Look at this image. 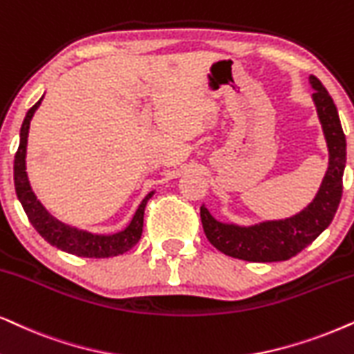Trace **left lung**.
Instances as JSON below:
<instances>
[{
    "mask_svg": "<svg viewBox=\"0 0 354 354\" xmlns=\"http://www.w3.org/2000/svg\"><path fill=\"white\" fill-rule=\"evenodd\" d=\"M314 89L317 115L322 125L328 148V167L314 200L296 213L284 219L261 221L250 226L234 223H221L205 205L200 216L208 241L223 254L247 261H281L299 254L302 249L317 239L330 226L337 213L343 192V171L346 164V138L339 123L338 110L322 82L309 76Z\"/></svg>",
    "mask_w": 354,
    "mask_h": 354,
    "instance_id": "left-lung-1",
    "label": "left lung"
}]
</instances>
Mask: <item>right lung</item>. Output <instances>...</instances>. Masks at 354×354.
<instances>
[{
  "instance_id": "obj_1",
  "label": "right lung",
  "mask_w": 354,
  "mask_h": 354,
  "mask_svg": "<svg viewBox=\"0 0 354 354\" xmlns=\"http://www.w3.org/2000/svg\"><path fill=\"white\" fill-rule=\"evenodd\" d=\"M44 95L39 102L32 105L29 112L26 113L24 122L21 127L19 148L15 156V187L16 195L19 198L22 208H24L27 218L35 231L42 236L50 245L68 252L71 255L86 257V259H107V257H117L125 254L131 247H135L143 232V216L146 203L154 192H149L141 201L138 209L133 214L130 224L122 231L115 234H93L82 231V229L73 227L70 224L58 221L57 218L48 213L47 208L40 203L37 195L32 190L29 177L26 172V154H27V136H29L30 120L35 110L42 104Z\"/></svg>"
}]
</instances>
